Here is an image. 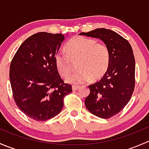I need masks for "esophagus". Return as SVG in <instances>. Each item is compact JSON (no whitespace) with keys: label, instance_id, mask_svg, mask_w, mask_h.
I'll return each instance as SVG.
<instances>
[{"label":"esophagus","instance_id":"34e87169","mask_svg":"<svg viewBox=\"0 0 149 149\" xmlns=\"http://www.w3.org/2000/svg\"><path fill=\"white\" fill-rule=\"evenodd\" d=\"M79 88H80V86H76V85H74V86H72V88H73V91H76V90L79 89Z\"/></svg>","mask_w":149,"mask_h":149}]
</instances>
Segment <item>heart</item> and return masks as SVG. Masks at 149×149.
I'll list each match as a JSON object with an SVG mask.
<instances>
[{
	"label": "heart",
	"mask_w": 149,
	"mask_h": 149,
	"mask_svg": "<svg viewBox=\"0 0 149 149\" xmlns=\"http://www.w3.org/2000/svg\"><path fill=\"white\" fill-rule=\"evenodd\" d=\"M68 53L59 51L55 55V64L60 74L66 76L72 70L71 60L79 59L78 71L70 75L66 81L73 84H83L102 78L107 70L110 61L108 47L94 39L76 37L66 45Z\"/></svg>",
	"instance_id": "obj_1"
}]
</instances>
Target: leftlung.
<instances>
[{
    "mask_svg": "<svg viewBox=\"0 0 149 149\" xmlns=\"http://www.w3.org/2000/svg\"><path fill=\"white\" fill-rule=\"evenodd\" d=\"M79 35L100 39L109 48V68L102 79L88 86L90 94L85 100L86 107L91 113L108 119L127 105L134 91L136 63L133 49L127 40L110 29H97Z\"/></svg>",
    "mask_w": 149,
    "mask_h": 149,
    "instance_id": "8db88e82",
    "label": "left lung"
}]
</instances>
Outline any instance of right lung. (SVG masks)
I'll use <instances>...</instances> for the list:
<instances>
[{"mask_svg":"<svg viewBox=\"0 0 149 149\" xmlns=\"http://www.w3.org/2000/svg\"><path fill=\"white\" fill-rule=\"evenodd\" d=\"M65 40L62 34L39 32L18 49L10 65L13 100L26 116L45 121L58 115L64 97L72 92L57 69L55 55Z\"/></svg>","mask_w":149,"mask_h":149,"instance_id":"add662e5","label":"right lung"}]
</instances>
